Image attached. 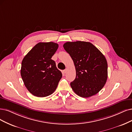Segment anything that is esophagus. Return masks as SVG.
Segmentation results:
<instances>
[{
	"label": "esophagus",
	"mask_w": 132,
	"mask_h": 132,
	"mask_svg": "<svg viewBox=\"0 0 132 132\" xmlns=\"http://www.w3.org/2000/svg\"><path fill=\"white\" fill-rule=\"evenodd\" d=\"M67 69H66V70H63V72H64L65 73H66L67 72Z\"/></svg>",
	"instance_id": "34e87169"
}]
</instances>
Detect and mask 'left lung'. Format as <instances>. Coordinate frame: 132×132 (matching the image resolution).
Returning <instances> with one entry per match:
<instances>
[{"mask_svg": "<svg viewBox=\"0 0 132 132\" xmlns=\"http://www.w3.org/2000/svg\"><path fill=\"white\" fill-rule=\"evenodd\" d=\"M63 47L76 68V78L70 84L73 90L84 98L97 94L108 78V63L104 55L89 42H67Z\"/></svg>", "mask_w": 132, "mask_h": 132, "instance_id": "left-lung-1", "label": "left lung"}]
</instances>
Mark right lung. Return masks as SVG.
Listing matches in <instances>:
<instances>
[{
	"label": "right lung",
	"mask_w": 132,
	"mask_h": 132,
	"mask_svg": "<svg viewBox=\"0 0 132 132\" xmlns=\"http://www.w3.org/2000/svg\"><path fill=\"white\" fill-rule=\"evenodd\" d=\"M58 47L53 42H39L23 58L21 75L27 89L34 96L46 97L56 90L62 73L51 58Z\"/></svg>",
	"instance_id": "right-lung-1"
}]
</instances>
